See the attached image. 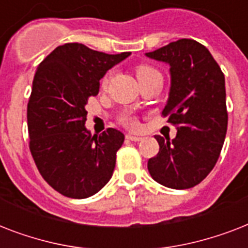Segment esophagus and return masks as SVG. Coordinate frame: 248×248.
<instances>
[{
    "label": "esophagus",
    "mask_w": 248,
    "mask_h": 248,
    "mask_svg": "<svg viewBox=\"0 0 248 248\" xmlns=\"http://www.w3.org/2000/svg\"><path fill=\"white\" fill-rule=\"evenodd\" d=\"M126 139L131 140V141H141L144 139L143 136H135V135H126Z\"/></svg>",
    "instance_id": "esophagus-1"
}]
</instances>
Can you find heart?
<instances>
[{"label": "heart", "mask_w": 248, "mask_h": 248, "mask_svg": "<svg viewBox=\"0 0 248 248\" xmlns=\"http://www.w3.org/2000/svg\"><path fill=\"white\" fill-rule=\"evenodd\" d=\"M155 68L149 67V65H140V67H138V69H136V76L140 77V76L148 75V73H151V72H155ZM107 82H108V77H105V78L103 79V85H105ZM121 122H122V124L128 128L138 127V121H136L135 117H132V116H124L122 118H121Z\"/></svg>", "instance_id": "obj_1"}]
</instances>
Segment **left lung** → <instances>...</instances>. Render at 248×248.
<instances>
[{
    "mask_svg": "<svg viewBox=\"0 0 248 248\" xmlns=\"http://www.w3.org/2000/svg\"><path fill=\"white\" fill-rule=\"evenodd\" d=\"M145 55L170 65L171 87L162 114L177 128L172 140L155 135L159 152L149 158L148 170L167 188H193L211 172L225 140V77L194 40L181 38Z\"/></svg>",
    "mask_w": 248,
    "mask_h": 248,
    "instance_id": "obj_1",
    "label": "left lung"
}]
</instances>
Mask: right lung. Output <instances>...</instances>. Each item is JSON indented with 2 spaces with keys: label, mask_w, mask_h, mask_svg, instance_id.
Wrapping results in <instances>:
<instances>
[{
  "label": "right lung",
  "mask_w": 248,
  "mask_h": 248,
  "mask_svg": "<svg viewBox=\"0 0 248 248\" xmlns=\"http://www.w3.org/2000/svg\"><path fill=\"white\" fill-rule=\"evenodd\" d=\"M127 56L65 44L37 68L27 108L29 149L42 177L63 196L91 197L112 177L124 135L116 128L91 135L85 107L105 73Z\"/></svg>",
  "instance_id": "obj_1"
}]
</instances>
